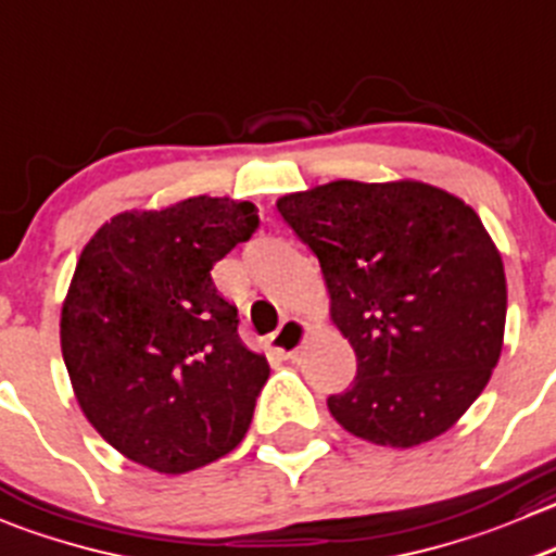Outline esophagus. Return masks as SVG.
<instances>
[{
  "mask_svg": "<svg viewBox=\"0 0 556 556\" xmlns=\"http://www.w3.org/2000/svg\"><path fill=\"white\" fill-rule=\"evenodd\" d=\"M306 339H309V326H306L304 320H299V317H288V320L279 326V331L271 333L268 344H271V350H277L282 358H295V355L301 353V348L306 344Z\"/></svg>",
  "mask_w": 556,
  "mask_h": 556,
  "instance_id": "esophagus-1",
  "label": "esophagus"
}]
</instances>
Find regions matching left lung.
<instances>
[{"label": "left lung", "instance_id": "left-lung-1", "mask_svg": "<svg viewBox=\"0 0 556 556\" xmlns=\"http://www.w3.org/2000/svg\"><path fill=\"white\" fill-rule=\"evenodd\" d=\"M320 261L355 382L328 396L339 427L413 448L448 432L503 353L500 250L462 198L424 181H328L277 201Z\"/></svg>", "mask_w": 556, "mask_h": 556}]
</instances>
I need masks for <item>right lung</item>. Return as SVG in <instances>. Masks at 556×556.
Segmentation results:
<instances>
[{"label": "right lung", "instance_id": "add662e5", "mask_svg": "<svg viewBox=\"0 0 556 556\" xmlns=\"http://www.w3.org/2000/svg\"><path fill=\"white\" fill-rule=\"evenodd\" d=\"M255 228V203L198 195L116 214L80 252L64 366L91 427L135 465L181 476L244 440L271 369L212 268Z\"/></svg>", "mask_w": 556, "mask_h": 556}]
</instances>
